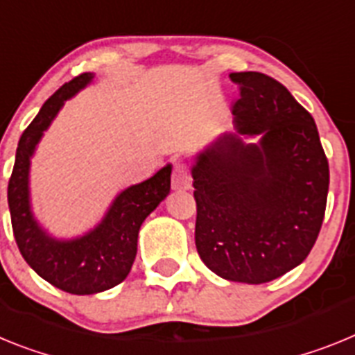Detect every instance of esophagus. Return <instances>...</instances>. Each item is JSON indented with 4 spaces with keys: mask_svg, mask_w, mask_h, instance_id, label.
I'll return each instance as SVG.
<instances>
[{
    "mask_svg": "<svg viewBox=\"0 0 355 355\" xmlns=\"http://www.w3.org/2000/svg\"><path fill=\"white\" fill-rule=\"evenodd\" d=\"M173 189H189L191 187V175L187 173V166L178 160L173 169V178H171Z\"/></svg>",
    "mask_w": 355,
    "mask_h": 355,
    "instance_id": "1",
    "label": "esophagus"
}]
</instances>
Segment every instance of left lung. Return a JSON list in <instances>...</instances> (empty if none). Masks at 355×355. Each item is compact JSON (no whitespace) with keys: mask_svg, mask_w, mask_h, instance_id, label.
I'll return each mask as SVG.
<instances>
[{"mask_svg":"<svg viewBox=\"0 0 355 355\" xmlns=\"http://www.w3.org/2000/svg\"><path fill=\"white\" fill-rule=\"evenodd\" d=\"M234 130L191 168L196 250L216 275L263 284L297 268L322 229L329 162L318 128L271 76L230 73Z\"/></svg>","mask_w":355,"mask_h":355,"instance_id":"left-lung-1","label":"left lung"}]
</instances>
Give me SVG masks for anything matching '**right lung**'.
Listing matches in <instances>:
<instances>
[{"mask_svg": "<svg viewBox=\"0 0 355 355\" xmlns=\"http://www.w3.org/2000/svg\"><path fill=\"white\" fill-rule=\"evenodd\" d=\"M92 80L94 73H84L46 100L21 135L8 182V209L21 255L37 275L71 295L107 291L126 279L137 254L141 225L171 187V164H166L153 177L123 189L100 223L71 239L51 236L37 221L30 198V166L37 144L64 103Z\"/></svg>", "mask_w": 355, "mask_h": 355, "instance_id": "right-lung-1", "label": "right lung"}]
</instances>
